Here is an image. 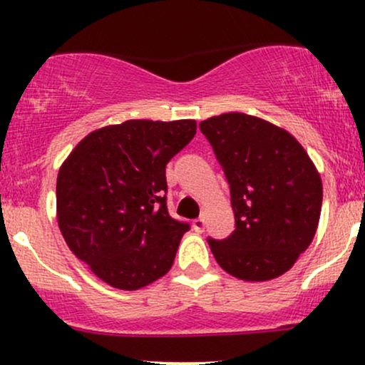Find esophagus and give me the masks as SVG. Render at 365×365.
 I'll return each instance as SVG.
<instances>
[{
    "label": "esophagus",
    "instance_id": "1",
    "mask_svg": "<svg viewBox=\"0 0 365 365\" xmlns=\"http://www.w3.org/2000/svg\"><path fill=\"white\" fill-rule=\"evenodd\" d=\"M192 226H194V230L197 233H202L204 232V226H206V220H204L202 216L197 217V220H194V223H192Z\"/></svg>",
    "mask_w": 365,
    "mask_h": 365
}]
</instances>
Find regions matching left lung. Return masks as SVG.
<instances>
[{"mask_svg":"<svg viewBox=\"0 0 365 365\" xmlns=\"http://www.w3.org/2000/svg\"><path fill=\"white\" fill-rule=\"evenodd\" d=\"M230 183L235 230L207 238L221 267L245 282L287 273L311 245L319 225L322 182L287 130L245 113H223L199 123Z\"/></svg>","mask_w":365,"mask_h":365,"instance_id":"1","label":"left lung"}]
</instances>
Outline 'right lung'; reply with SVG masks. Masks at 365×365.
Listing matches in <instances>:
<instances>
[{
    "instance_id": "right-lung-1",
    "label": "right lung",
    "mask_w": 365,
    "mask_h": 365,
    "mask_svg": "<svg viewBox=\"0 0 365 365\" xmlns=\"http://www.w3.org/2000/svg\"><path fill=\"white\" fill-rule=\"evenodd\" d=\"M195 120H127L94 130L58 171L56 216L66 245L120 290L165 276L188 223L166 207V165L194 139Z\"/></svg>"
}]
</instances>
